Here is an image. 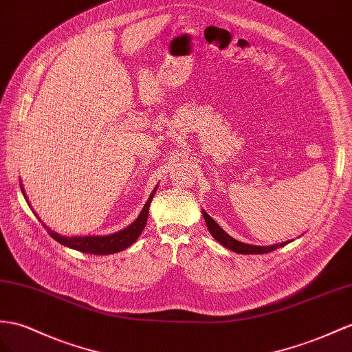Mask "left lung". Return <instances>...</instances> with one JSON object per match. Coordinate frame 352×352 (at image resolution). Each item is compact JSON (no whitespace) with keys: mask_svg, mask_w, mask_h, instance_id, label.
<instances>
[{"mask_svg":"<svg viewBox=\"0 0 352 352\" xmlns=\"http://www.w3.org/2000/svg\"><path fill=\"white\" fill-rule=\"evenodd\" d=\"M204 214V219L206 223V228H208L210 233L214 236V239H217L223 247H226L232 251H235L238 254H266L269 251H274L279 247H283L288 242H281V244H274V245H267V247H260V245H250V244H244V242H239L236 239H233L230 235H228L226 232H224L217 223H215L208 214H206L202 210Z\"/></svg>","mask_w":352,"mask_h":352,"instance_id":"obj_1","label":"left lung"}]
</instances>
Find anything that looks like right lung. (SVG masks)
Listing matches in <instances>:
<instances>
[{
    "mask_svg": "<svg viewBox=\"0 0 352 352\" xmlns=\"http://www.w3.org/2000/svg\"><path fill=\"white\" fill-rule=\"evenodd\" d=\"M156 190H157V187H155V190H153L151 195L148 196V201L146 202V205H144V208L141 210L138 219L135 220L132 224H129L128 228H124L120 232L111 233V235H107V236H71L69 238V236L59 235V233L53 232L50 228L44 226V224L43 226L47 229L49 235L55 241H58L59 244L69 247L73 250H77V251H82V253L101 254V256L119 253V251L131 247L133 242L138 239L144 228H146L147 217H148V208H150L151 199H153V196H155ZM23 196H25V193H23Z\"/></svg>",
    "mask_w": 352,
    "mask_h": 352,
    "instance_id": "obj_1",
    "label": "right lung"
}]
</instances>
